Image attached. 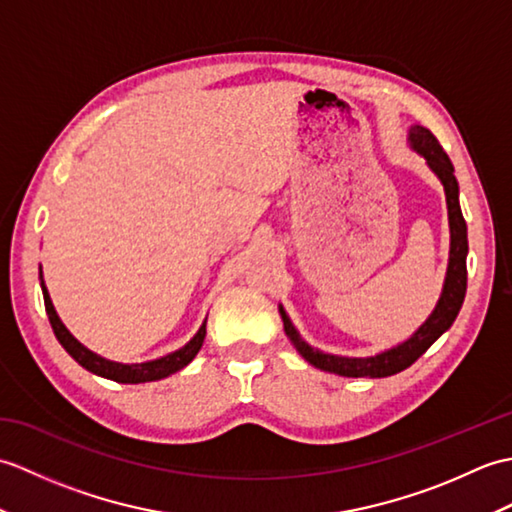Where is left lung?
<instances>
[{
	"label": "left lung",
	"instance_id": "8db88e82",
	"mask_svg": "<svg viewBox=\"0 0 512 512\" xmlns=\"http://www.w3.org/2000/svg\"><path fill=\"white\" fill-rule=\"evenodd\" d=\"M409 143L411 149L427 160L429 169L440 178L444 195H447V209H449V228H451V250H449V268L447 279H444L442 295L438 299L436 310L431 312V317L424 321L416 334H411V339L400 343L391 350L380 352L376 356L367 358H350V356H334L314 350L306 341L301 339V334L295 330V325L288 319L286 310L279 306L281 321H284V332L290 339V343L297 347V352L306 358V361L314 367L323 369V372L339 374L347 378H385L394 376L402 369L413 365L418 358L436 343L440 336L447 332L464 303L466 295V253H469V239H466V222L460 209V189L458 180L453 176V165L449 156L444 154L438 138L433 136L427 127H411L409 129Z\"/></svg>",
	"mask_w": 512,
	"mask_h": 512
}]
</instances>
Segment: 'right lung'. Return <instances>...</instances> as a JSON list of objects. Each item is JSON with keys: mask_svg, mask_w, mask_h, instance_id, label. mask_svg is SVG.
<instances>
[{"mask_svg": "<svg viewBox=\"0 0 512 512\" xmlns=\"http://www.w3.org/2000/svg\"><path fill=\"white\" fill-rule=\"evenodd\" d=\"M41 279V290H43V303H46V312H48V319L50 325L54 330V336H57L59 343L63 345V350L68 352L76 363L81 367L88 369V372L96 374V376H103V378H110L116 380V383H129V385H138V383H151V380H160V378H167L171 374L180 372L182 367H187L195 354L200 352V347L204 343V336H206V321L200 325V330L195 332L193 339L180 347V350L171 352L167 356H160L156 361H145V363H114V361H107V358L94 354L92 350H88L83 343H79L70 334V330L65 328L61 323L57 310H54L50 295H48V288L43 284V277Z\"/></svg>", "mask_w": 512, "mask_h": 512, "instance_id": "obj_1", "label": "right lung"}]
</instances>
